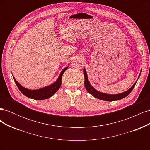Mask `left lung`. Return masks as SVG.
<instances>
[{
	"label": "left lung",
	"mask_w": 150,
	"mask_h": 150,
	"mask_svg": "<svg viewBox=\"0 0 150 150\" xmlns=\"http://www.w3.org/2000/svg\"><path fill=\"white\" fill-rule=\"evenodd\" d=\"M141 72H142V70H141ZM84 86L86 89L88 91V92L90 93L93 96L94 98L101 99V100L103 101H117V100H120V99H121L122 98H125L126 96H128V95L132 91V90L133 89L134 86L137 83L136 82L132 86L131 88H130L128 90L126 91L121 93L120 94H109L106 93H103L101 92H99L96 89H95L93 86L91 85L89 83L88 78V76L87 73H86V69H84ZM140 76V74L139 75V77ZM138 77V78H139Z\"/></svg>",
	"instance_id": "8db88e82"
}]
</instances>
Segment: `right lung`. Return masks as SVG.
I'll use <instances>...</instances> for the list:
<instances>
[{"instance_id":"right-lung-1","label":"right lung","mask_w":150,"mask_h":150,"mask_svg":"<svg viewBox=\"0 0 150 150\" xmlns=\"http://www.w3.org/2000/svg\"><path fill=\"white\" fill-rule=\"evenodd\" d=\"M67 67L68 66L66 67L64 69L61 71L59 78L53 84L39 89L31 90L26 89L17 82L14 77H13V78L18 88L21 91V92L23 94H24L25 96L31 99H35V100H43V99H48L50 97L53 96V95L56 93L57 91L60 88L61 85V79L62 74L67 69Z\"/></svg>"}]
</instances>
